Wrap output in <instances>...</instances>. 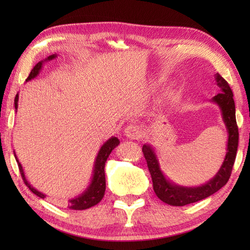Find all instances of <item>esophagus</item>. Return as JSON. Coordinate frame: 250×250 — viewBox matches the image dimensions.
I'll return each instance as SVG.
<instances>
[{
  "instance_id": "obj_1",
  "label": "esophagus",
  "mask_w": 250,
  "mask_h": 250,
  "mask_svg": "<svg viewBox=\"0 0 250 250\" xmlns=\"http://www.w3.org/2000/svg\"><path fill=\"white\" fill-rule=\"evenodd\" d=\"M125 135L130 140H139L142 136V128L139 125H130L125 128Z\"/></svg>"
}]
</instances>
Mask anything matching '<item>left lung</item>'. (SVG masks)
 <instances>
[{
	"instance_id": "1",
	"label": "left lung",
	"mask_w": 250,
	"mask_h": 250,
	"mask_svg": "<svg viewBox=\"0 0 250 250\" xmlns=\"http://www.w3.org/2000/svg\"><path fill=\"white\" fill-rule=\"evenodd\" d=\"M216 83L220 89V92L210 100L219 106L222 115L227 132V153L224 163H222L219 171L215 176L209 179L204 185L196 186V187H186L179 186L171 182L164 176L160 168V163L152 146L149 144L143 145V152L147 161V167L149 169L153 190L157 196L164 203L172 206H184L203 200L207 196L214 194L221 189L228 183L232 172L233 164L235 161L237 146H238V128L235 118V104L233 100L232 90L226 79L222 78L218 73L215 75Z\"/></svg>"
}]
</instances>
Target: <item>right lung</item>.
<instances>
[{
  "label": "right lung",
  "mask_w": 250,
  "mask_h": 250,
  "mask_svg": "<svg viewBox=\"0 0 250 250\" xmlns=\"http://www.w3.org/2000/svg\"><path fill=\"white\" fill-rule=\"evenodd\" d=\"M55 58H57L56 54L47 57L45 60H42V61L37 63V64L33 67V70L31 71L29 77L25 79V82H29V81H31V79L35 78L37 75H39V73L42 70V66H43L44 63L46 61H50L52 59H55ZM18 100H19V95L17 93V94H16V98H15V109L16 110H17V108H18ZM119 143L120 142H119L118 139H117V137L111 136L110 139L106 141L104 144L102 145V147L100 148V150L98 152V156H97V158H95V161H94L91 183H90V185L88 186L87 189L84 190L82 194H79L78 196H76V198L68 200V203H67L68 208L75 209V210L87 209V208H90V207L97 205L99 202L103 199L104 193H105V188H106L105 171H104L105 162H106V160H107V158L109 157L110 152L113 151L115 148L119 145ZM14 155H15V158H16V161H17V163H18L21 177H22L26 187H28L32 191V192L36 194L37 196H40V198H42V199H45L46 194L40 192L39 190H36L34 187H32L30 183L28 182V180H26L22 166H21V163L19 162L15 151H14Z\"/></svg>",
  "instance_id": "1"
}]
</instances>
